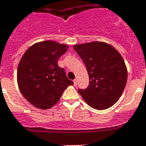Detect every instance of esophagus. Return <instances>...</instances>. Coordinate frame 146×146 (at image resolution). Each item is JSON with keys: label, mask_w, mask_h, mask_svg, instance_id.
I'll return each instance as SVG.
<instances>
[{"label": "esophagus", "mask_w": 146, "mask_h": 146, "mask_svg": "<svg viewBox=\"0 0 146 146\" xmlns=\"http://www.w3.org/2000/svg\"><path fill=\"white\" fill-rule=\"evenodd\" d=\"M73 82H74V86H77V80L74 79V80H73Z\"/></svg>", "instance_id": "obj_1"}]
</instances>
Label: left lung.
Returning a JSON list of instances; mask_svg holds the SVG:
<instances>
[{
    "label": "left lung",
    "mask_w": 146,
    "mask_h": 146,
    "mask_svg": "<svg viewBox=\"0 0 146 146\" xmlns=\"http://www.w3.org/2000/svg\"><path fill=\"white\" fill-rule=\"evenodd\" d=\"M88 71L89 85L78 89L89 106L105 110L122 95L127 81V69L121 54L105 42H93L74 45Z\"/></svg>",
    "instance_id": "obj_1"
}]
</instances>
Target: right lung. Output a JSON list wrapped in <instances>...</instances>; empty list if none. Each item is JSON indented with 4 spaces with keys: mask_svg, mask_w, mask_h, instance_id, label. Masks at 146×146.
<instances>
[{
    "mask_svg": "<svg viewBox=\"0 0 146 146\" xmlns=\"http://www.w3.org/2000/svg\"><path fill=\"white\" fill-rule=\"evenodd\" d=\"M68 48L47 40L33 44L23 55L17 68L18 86L25 99L36 108H51L64 90L74 84L58 65Z\"/></svg>",
    "mask_w": 146,
    "mask_h": 146,
    "instance_id": "obj_1",
    "label": "right lung"
}]
</instances>
